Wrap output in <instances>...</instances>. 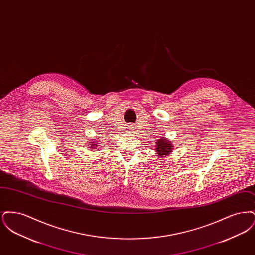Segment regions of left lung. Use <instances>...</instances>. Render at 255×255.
<instances>
[{
	"label": "left lung",
	"mask_w": 255,
	"mask_h": 255,
	"mask_svg": "<svg viewBox=\"0 0 255 255\" xmlns=\"http://www.w3.org/2000/svg\"><path fill=\"white\" fill-rule=\"evenodd\" d=\"M157 158H164L166 155H168L170 152L172 151V144L169 142L167 139L165 138H159L157 141Z\"/></svg>",
	"instance_id": "obj_1"
}]
</instances>
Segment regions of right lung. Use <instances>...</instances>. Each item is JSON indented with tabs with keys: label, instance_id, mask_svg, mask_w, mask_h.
I'll return each instance as SVG.
<instances>
[{
	"label": "right lung",
	"instance_id": "obj_1",
	"mask_svg": "<svg viewBox=\"0 0 255 255\" xmlns=\"http://www.w3.org/2000/svg\"><path fill=\"white\" fill-rule=\"evenodd\" d=\"M90 144H91L90 148H92V149H96L95 147H97V142H96V143H90Z\"/></svg>",
	"mask_w": 255,
	"mask_h": 255
}]
</instances>
